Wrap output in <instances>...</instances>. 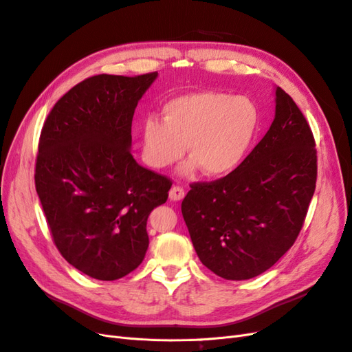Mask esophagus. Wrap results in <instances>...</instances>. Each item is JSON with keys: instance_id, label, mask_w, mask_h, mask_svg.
I'll use <instances>...</instances> for the list:
<instances>
[{"instance_id": "obj_1", "label": "esophagus", "mask_w": 352, "mask_h": 352, "mask_svg": "<svg viewBox=\"0 0 352 352\" xmlns=\"http://www.w3.org/2000/svg\"><path fill=\"white\" fill-rule=\"evenodd\" d=\"M184 197H185V189L182 188V186H173L172 189H170V192H168V198L172 199V201H180V199H184Z\"/></svg>"}]
</instances>
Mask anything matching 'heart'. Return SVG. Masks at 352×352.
Returning <instances> with one entry per match:
<instances>
[{
    "label": "heart",
    "instance_id": "1",
    "mask_svg": "<svg viewBox=\"0 0 352 352\" xmlns=\"http://www.w3.org/2000/svg\"><path fill=\"white\" fill-rule=\"evenodd\" d=\"M164 119L146 117L142 123L145 162L166 168L185 154V167H197L207 176H223L236 168L247 155L258 129V111L243 95L201 91L180 95L163 107Z\"/></svg>",
    "mask_w": 352,
    "mask_h": 352
}]
</instances>
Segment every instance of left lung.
Instances as JSON below:
<instances>
[{"label":"left lung","instance_id":"8db88e82","mask_svg":"<svg viewBox=\"0 0 352 352\" xmlns=\"http://www.w3.org/2000/svg\"><path fill=\"white\" fill-rule=\"evenodd\" d=\"M314 136L304 114L276 87L274 120L228 176L192 184L182 214L201 263L228 280L255 278L300 235L317 179Z\"/></svg>","mask_w":352,"mask_h":352}]
</instances>
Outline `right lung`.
Wrapping results in <instances>:
<instances>
[{
	"label": "right lung",
	"instance_id": "right-lung-1",
	"mask_svg": "<svg viewBox=\"0 0 352 352\" xmlns=\"http://www.w3.org/2000/svg\"><path fill=\"white\" fill-rule=\"evenodd\" d=\"M157 76L85 79L42 127L35 186L50 232L66 261L94 279H120L142 263L148 216L172 186L131 154L135 109Z\"/></svg>",
	"mask_w": 352,
	"mask_h": 352
}]
</instances>
